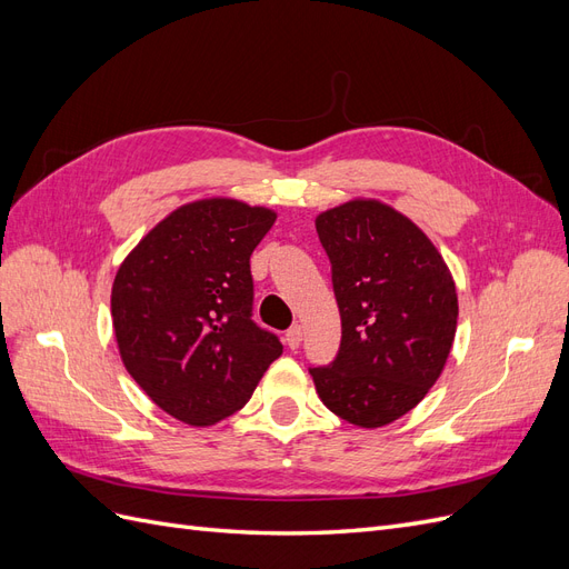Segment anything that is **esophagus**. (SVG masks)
<instances>
[{
  "label": "esophagus",
  "mask_w": 569,
  "mask_h": 569,
  "mask_svg": "<svg viewBox=\"0 0 569 569\" xmlns=\"http://www.w3.org/2000/svg\"><path fill=\"white\" fill-rule=\"evenodd\" d=\"M301 339H303V327L301 325H295V327H289L287 330V335H284V341H287V347L295 351V349H299V343H301Z\"/></svg>",
  "instance_id": "34e87169"
}]
</instances>
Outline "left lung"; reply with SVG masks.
<instances>
[{"instance_id":"left-lung-1","label":"left lung","mask_w":569,"mask_h":569,"mask_svg":"<svg viewBox=\"0 0 569 569\" xmlns=\"http://www.w3.org/2000/svg\"><path fill=\"white\" fill-rule=\"evenodd\" d=\"M316 230L332 263L341 343L332 363L308 370L335 416L389 425L425 399L451 353L453 278L427 234L387 203H341Z\"/></svg>"}]
</instances>
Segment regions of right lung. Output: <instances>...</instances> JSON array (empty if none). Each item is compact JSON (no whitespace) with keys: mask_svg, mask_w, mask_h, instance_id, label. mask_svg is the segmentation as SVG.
Listing matches in <instances>:
<instances>
[{"mask_svg":"<svg viewBox=\"0 0 569 569\" xmlns=\"http://www.w3.org/2000/svg\"><path fill=\"white\" fill-rule=\"evenodd\" d=\"M274 213L234 199L187 203L118 268L111 316L132 380L168 416L206 427L242 408L278 335L253 320L249 258Z\"/></svg>","mask_w":569,"mask_h":569,"instance_id":"1","label":"right lung"}]
</instances>
